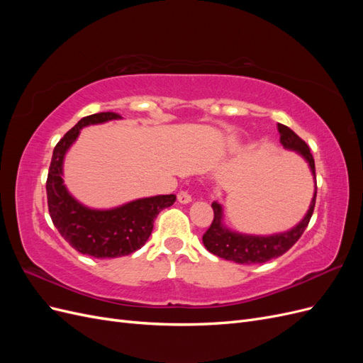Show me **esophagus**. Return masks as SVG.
<instances>
[{"label":"esophagus","instance_id":"esophagus-1","mask_svg":"<svg viewBox=\"0 0 363 363\" xmlns=\"http://www.w3.org/2000/svg\"><path fill=\"white\" fill-rule=\"evenodd\" d=\"M177 200L182 204H188V203L192 201V195L188 191H180L179 195H177Z\"/></svg>","mask_w":363,"mask_h":363}]
</instances>
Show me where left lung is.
I'll return each mask as SVG.
<instances>
[{
	"mask_svg": "<svg viewBox=\"0 0 363 363\" xmlns=\"http://www.w3.org/2000/svg\"><path fill=\"white\" fill-rule=\"evenodd\" d=\"M280 142L286 150L296 151L298 155L309 163V168L313 174L315 179V192L313 199L309 206L306 216L296 224L294 228L288 230L284 233L271 235V236H252V235H242L238 232H232L227 228L223 223V206L218 201L212 203L213 208V221L207 232L203 235V244L204 247L212 252V255L223 257L225 260H232L236 263H244V265H251V263H265L271 259L280 257L284 255L296 240L301 238L306 227L309 225V221L315 208L316 201V177H315V160L311 152V148L307 147L306 142L295 135L294 131L283 125L277 124Z\"/></svg>",
	"mask_w": 363,
	"mask_h": 363,
	"instance_id": "obj_1",
	"label": "left lung"
}]
</instances>
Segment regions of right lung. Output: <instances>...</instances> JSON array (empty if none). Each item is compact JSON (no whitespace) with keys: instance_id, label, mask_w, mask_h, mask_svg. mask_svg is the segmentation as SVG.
<instances>
[{"instance_id":"right-lung-1","label":"right lung","mask_w":363,"mask_h":363,"mask_svg":"<svg viewBox=\"0 0 363 363\" xmlns=\"http://www.w3.org/2000/svg\"><path fill=\"white\" fill-rule=\"evenodd\" d=\"M121 119L118 113L101 112L82 118L54 147L47 179L48 211L62 238L82 255L98 259L127 256L144 245L159 212L175 201V195L139 199L119 207L96 211L77 201L63 184V159L86 125Z\"/></svg>"}]
</instances>
